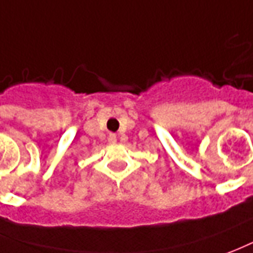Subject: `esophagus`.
<instances>
[{"label":"esophagus","instance_id":"1","mask_svg":"<svg viewBox=\"0 0 253 253\" xmlns=\"http://www.w3.org/2000/svg\"><path fill=\"white\" fill-rule=\"evenodd\" d=\"M109 141H110V143H116V141H117V137H116V134H114V133L109 134Z\"/></svg>","mask_w":253,"mask_h":253}]
</instances>
